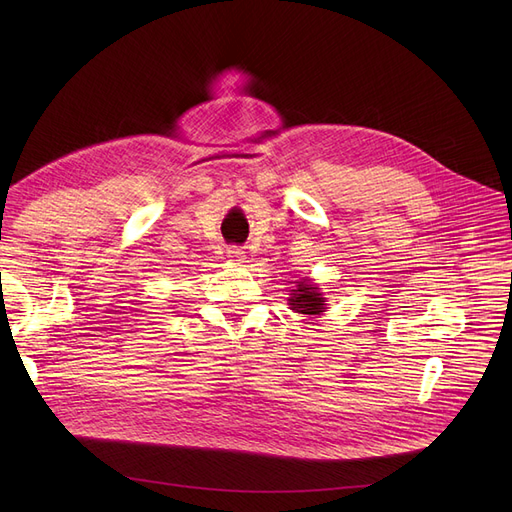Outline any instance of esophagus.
<instances>
[{
  "mask_svg": "<svg viewBox=\"0 0 512 512\" xmlns=\"http://www.w3.org/2000/svg\"><path fill=\"white\" fill-rule=\"evenodd\" d=\"M228 259L230 261H236V263H242V261H245V251H242V247H228Z\"/></svg>",
  "mask_w": 512,
  "mask_h": 512,
  "instance_id": "esophagus-1",
  "label": "esophagus"
}]
</instances>
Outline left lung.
<instances>
[{
  "label": "left lung",
  "instance_id": "obj_1",
  "mask_svg": "<svg viewBox=\"0 0 512 512\" xmlns=\"http://www.w3.org/2000/svg\"><path fill=\"white\" fill-rule=\"evenodd\" d=\"M294 297H290V305L292 311L297 313H305V315H317L324 309V297L315 290V286L311 284H299V290H292Z\"/></svg>",
  "mask_w": 512,
  "mask_h": 512
}]
</instances>
